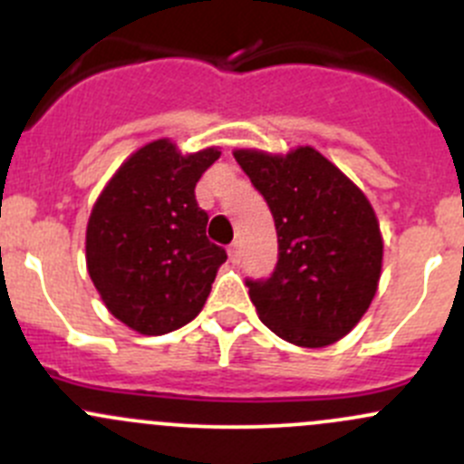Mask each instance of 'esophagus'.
I'll return each mask as SVG.
<instances>
[{
  "label": "esophagus",
  "instance_id": "esophagus-1",
  "mask_svg": "<svg viewBox=\"0 0 464 464\" xmlns=\"http://www.w3.org/2000/svg\"><path fill=\"white\" fill-rule=\"evenodd\" d=\"M228 258H231V262H240V245L237 242L228 246Z\"/></svg>",
  "mask_w": 464,
  "mask_h": 464
}]
</instances>
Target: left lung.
<instances>
[{
    "label": "left lung",
    "mask_w": 464,
    "mask_h": 464,
    "mask_svg": "<svg viewBox=\"0 0 464 464\" xmlns=\"http://www.w3.org/2000/svg\"><path fill=\"white\" fill-rule=\"evenodd\" d=\"M269 204L278 265L246 280L260 321L301 348L343 339L371 307L382 276L383 240L363 190L310 145L287 154L233 152Z\"/></svg>",
    "instance_id": "8db88e82"
}]
</instances>
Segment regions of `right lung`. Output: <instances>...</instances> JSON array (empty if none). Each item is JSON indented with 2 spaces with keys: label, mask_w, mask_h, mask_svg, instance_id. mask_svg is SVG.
Returning <instances> with one entry per match:
<instances>
[{
  "label": "right lung",
  "mask_w": 464,
  "mask_h": 464,
  "mask_svg": "<svg viewBox=\"0 0 464 464\" xmlns=\"http://www.w3.org/2000/svg\"><path fill=\"white\" fill-rule=\"evenodd\" d=\"M219 148L181 154L157 139L111 175L87 222L93 287L121 323L145 336L168 334L202 312L227 251L206 237L208 215L195 199Z\"/></svg>",
  "instance_id": "add662e5"
}]
</instances>
